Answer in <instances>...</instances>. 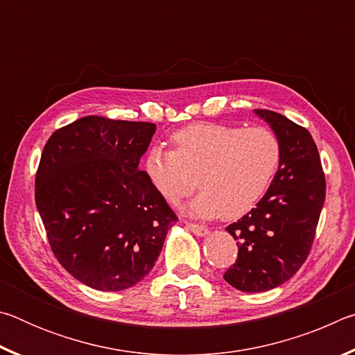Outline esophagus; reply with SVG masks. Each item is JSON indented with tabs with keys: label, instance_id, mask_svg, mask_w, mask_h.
Listing matches in <instances>:
<instances>
[{
	"label": "esophagus",
	"instance_id": "1",
	"mask_svg": "<svg viewBox=\"0 0 355 355\" xmlns=\"http://www.w3.org/2000/svg\"><path fill=\"white\" fill-rule=\"evenodd\" d=\"M188 228L189 230L194 233V235L197 236H207L208 235V228L203 227V225H199V224H192V222H188Z\"/></svg>",
	"mask_w": 355,
	"mask_h": 355
}]
</instances>
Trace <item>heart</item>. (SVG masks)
I'll use <instances>...</instances> for the list:
<instances>
[{
  "label": "heart",
  "mask_w": 355,
  "mask_h": 355,
  "mask_svg": "<svg viewBox=\"0 0 355 355\" xmlns=\"http://www.w3.org/2000/svg\"><path fill=\"white\" fill-rule=\"evenodd\" d=\"M171 141L173 150H148L146 172L169 203L191 194L199 175L202 192L188 207L199 218L235 220L250 213L268 194L282 161L279 137L264 127L196 122Z\"/></svg>",
  "instance_id": "obj_1"
}]
</instances>
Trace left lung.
Masks as SVG:
<instances>
[{"mask_svg": "<svg viewBox=\"0 0 355 355\" xmlns=\"http://www.w3.org/2000/svg\"><path fill=\"white\" fill-rule=\"evenodd\" d=\"M255 114L279 137L282 161L264 199L225 228L236 239L238 258L224 279L244 293L269 291L299 271L326 199V178L309 130L279 112Z\"/></svg>", "mask_w": 355, "mask_h": 355, "instance_id": "1", "label": "left lung"}]
</instances>
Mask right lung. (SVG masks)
<instances>
[{
    "label": "right lung",
    "instance_id": "right-lung-1",
    "mask_svg": "<svg viewBox=\"0 0 355 355\" xmlns=\"http://www.w3.org/2000/svg\"><path fill=\"white\" fill-rule=\"evenodd\" d=\"M155 123L87 116L56 130L35 205L58 261L81 284L120 291L152 271L177 216L139 169Z\"/></svg>",
    "mask_w": 355,
    "mask_h": 355
}]
</instances>
